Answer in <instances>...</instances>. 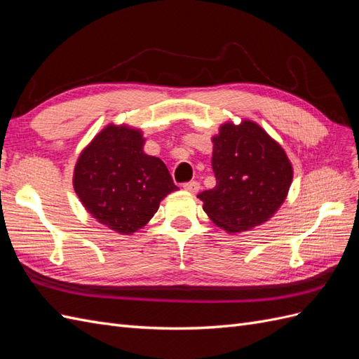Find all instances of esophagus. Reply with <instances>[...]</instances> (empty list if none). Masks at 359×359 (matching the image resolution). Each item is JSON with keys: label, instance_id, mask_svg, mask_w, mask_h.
I'll return each mask as SVG.
<instances>
[{"label": "esophagus", "instance_id": "obj_1", "mask_svg": "<svg viewBox=\"0 0 359 359\" xmlns=\"http://www.w3.org/2000/svg\"><path fill=\"white\" fill-rule=\"evenodd\" d=\"M182 187H184V190H187L190 193H196L201 186H199L198 181H190V182H184Z\"/></svg>", "mask_w": 359, "mask_h": 359}]
</instances>
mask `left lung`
Segmentation results:
<instances>
[{"mask_svg":"<svg viewBox=\"0 0 359 359\" xmlns=\"http://www.w3.org/2000/svg\"><path fill=\"white\" fill-rule=\"evenodd\" d=\"M215 187L198 194L203 211L229 233L268 222L285 202L292 182L290 161L256 123H226L212 137Z\"/></svg>","mask_w":359,"mask_h":359,"instance_id":"1","label":"left lung"}]
</instances>
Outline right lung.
<instances>
[{
  "mask_svg": "<svg viewBox=\"0 0 359 359\" xmlns=\"http://www.w3.org/2000/svg\"><path fill=\"white\" fill-rule=\"evenodd\" d=\"M144 144L139 130L109 124L74 166L73 187L86 211L121 235L144 227L160 201L178 190L165 163L147 156Z\"/></svg>",
  "mask_w": 359,
  "mask_h": 359,
  "instance_id": "1",
  "label": "right lung"
}]
</instances>
